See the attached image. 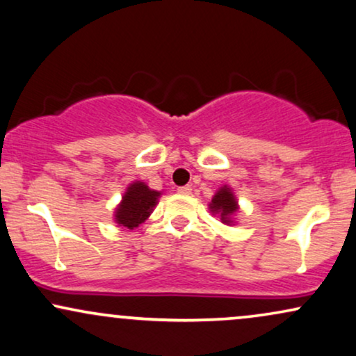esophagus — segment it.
<instances>
[{
    "mask_svg": "<svg viewBox=\"0 0 356 356\" xmlns=\"http://www.w3.org/2000/svg\"><path fill=\"white\" fill-rule=\"evenodd\" d=\"M179 193H182V195H188V193L192 192V187L191 186H184V187H179L177 188Z\"/></svg>",
    "mask_w": 356,
    "mask_h": 356,
    "instance_id": "34e87169",
    "label": "esophagus"
}]
</instances>
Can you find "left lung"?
<instances>
[{
    "instance_id": "1",
    "label": "left lung",
    "mask_w": 356,
    "mask_h": 356,
    "mask_svg": "<svg viewBox=\"0 0 356 356\" xmlns=\"http://www.w3.org/2000/svg\"><path fill=\"white\" fill-rule=\"evenodd\" d=\"M209 209L211 213H218L222 223H233V215L238 211V202L233 191L228 186L220 187L211 199Z\"/></svg>"
}]
</instances>
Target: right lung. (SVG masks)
Segmentation results:
<instances>
[{
    "mask_svg": "<svg viewBox=\"0 0 356 356\" xmlns=\"http://www.w3.org/2000/svg\"><path fill=\"white\" fill-rule=\"evenodd\" d=\"M159 197L161 192L152 191L145 182L136 181L129 184L123 195V200L120 202V205L115 210V222L120 227L129 228V230L139 227L152 213Z\"/></svg>",
    "mask_w": 356,
    "mask_h": 356,
    "instance_id": "obj_1",
    "label": "right lung"
}]
</instances>
